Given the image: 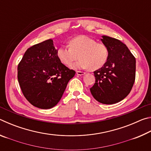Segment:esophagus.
<instances>
[{
  "mask_svg": "<svg viewBox=\"0 0 151 151\" xmlns=\"http://www.w3.org/2000/svg\"><path fill=\"white\" fill-rule=\"evenodd\" d=\"M85 74V72H82V71H76V75H79V76H82L84 75Z\"/></svg>",
  "mask_w": 151,
  "mask_h": 151,
  "instance_id": "34e87169",
  "label": "esophagus"
}]
</instances>
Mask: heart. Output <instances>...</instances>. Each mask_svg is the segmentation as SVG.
Instances as JSON below:
<instances>
[{
	"mask_svg": "<svg viewBox=\"0 0 151 151\" xmlns=\"http://www.w3.org/2000/svg\"><path fill=\"white\" fill-rule=\"evenodd\" d=\"M80 59L74 65L76 69L91 68L96 70L102 67L109 58V48L103 43L86 35H79L69 41V46L63 45L58 48L57 57L61 63L70 66L78 58Z\"/></svg>",
	"mask_w": 151,
	"mask_h": 151,
	"instance_id": "obj_1",
	"label": "heart"
}]
</instances>
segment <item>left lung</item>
<instances>
[{
    "label": "left lung",
    "instance_id": "obj_1",
    "mask_svg": "<svg viewBox=\"0 0 151 151\" xmlns=\"http://www.w3.org/2000/svg\"><path fill=\"white\" fill-rule=\"evenodd\" d=\"M101 40L108 47L109 55L105 64L94 72L96 81L90 91L99 103L112 104L131 92L135 80L136 60L121 40L105 35Z\"/></svg>",
    "mask_w": 151,
    "mask_h": 151
}]
</instances>
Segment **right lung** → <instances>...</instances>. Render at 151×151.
Masks as SVG:
<instances>
[{
  "instance_id": "add662e5",
  "label": "right lung",
  "mask_w": 151,
  "mask_h": 151,
  "mask_svg": "<svg viewBox=\"0 0 151 151\" xmlns=\"http://www.w3.org/2000/svg\"><path fill=\"white\" fill-rule=\"evenodd\" d=\"M75 75L58 59L52 39L28 48L18 65V81L24 97L42 109L57 105Z\"/></svg>"
}]
</instances>
